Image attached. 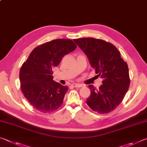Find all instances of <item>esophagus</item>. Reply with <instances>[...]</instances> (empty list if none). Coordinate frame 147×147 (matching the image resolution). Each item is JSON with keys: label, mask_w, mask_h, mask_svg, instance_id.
Returning a JSON list of instances; mask_svg holds the SVG:
<instances>
[{"label": "esophagus", "mask_w": 147, "mask_h": 147, "mask_svg": "<svg viewBox=\"0 0 147 147\" xmlns=\"http://www.w3.org/2000/svg\"><path fill=\"white\" fill-rule=\"evenodd\" d=\"M72 86L75 87V88H81V87L83 86V85L82 84H77V83H74L71 84Z\"/></svg>", "instance_id": "1"}]
</instances>
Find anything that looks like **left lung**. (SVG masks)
I'll use <instances>...</instances> for the list:
<instances>
[{
	"label": "left lung",
	"instance_id": "left-lung-1",
	"mask_svg": "<svg viewBox=\"0 0 147 147\" xmlns=\"http://www.w3.org/2000/svg\"><path fill=\"white\" fill-rule=\"evenodd\" d=\"M88 57L97 76L103 79L99 88L89 85L90 96L86 103L94 112L108 114L122 102L130 86L127 63L112 43L95 38L74 40Z\"/></svg>",
	"mask_w": 147,
	"mask_h": 147
}]
</instances>
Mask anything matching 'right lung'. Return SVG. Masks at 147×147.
Returning a JSON list of instances; mask_svg holds the SVG:
<instances>
[{"label":"right lung","mask_w":147,"mask_h":147,"mask_svg":"<svg viewBox=\"0 0 147 147\" xmlns=\"http://www.w3.org/2000/svg\"><path fill=\"white\" fill-rule=\"evenodd\" d=\"M76 48L71 40H53L35 48L22 64L19 73L20 88L35 110L50 113L63 104L68 87L53 80V69L64 55Z\"/></svg>","instance_id":"right-lung-1"}]
</instances>
